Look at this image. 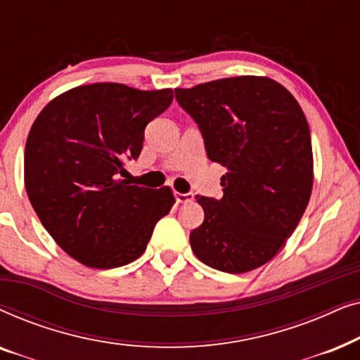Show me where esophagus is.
Instances as JSON below:
<instances>
[{"mask_svg":"<svg viewBox=\"0 0 360 360\" xmlns=\"http://www.w3.org/2000/svg\"><path fill=\"white\" fill-rule=\"evenodd\" d=\"M193 193H180V191H175V200L179 205L190 203V201H193Z\"/></svg>","mask_w":360,"mask_h":360,"instance_id":"esophagus-1","label":"esophagus"}]
</instances>
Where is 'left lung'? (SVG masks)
I'll list each match as a JSON object with an SVG mask.
<instances>
[{
  "instance_id": "obj_1",
  "label": "left lung",
  "mask_w": 360,
  "mask_h": 360,
  "mask_svg": "<svg viewBox=\"0 0 360 360\" xmlns=\"http://www.w3.org/2000/svg\"><path fill=\"white\" fill-rule=\"evenodd\" d=\"M208 159L226 167L223 198L196 195L203 224L190 244L201 262L228 274L267 264L302 219L313 188V150L303 110L267 77H233L175 88Z\"/></svg>"
}]
</instances>
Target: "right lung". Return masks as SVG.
<instances>
[{
    "instance_id": "right-lung-1",
    "label": "right lung",
    "mask_w": 360,
    "mask_h": 360,
    "mask_svg": "<svg viewBox=\"0 0 360 360\" xmlns=\"http://www.w3.org/2000/svg\"><path fill=\"white\" fill-rule=\"evenodd\" d=\"M172 100L170 88L93 83L53 98L34 121L24 152L29 201L53 240L86 267L115 269L141 257L174 206L169 186L120 179L141 154L146 126Z\"/></svg>"
}]
</instances>
